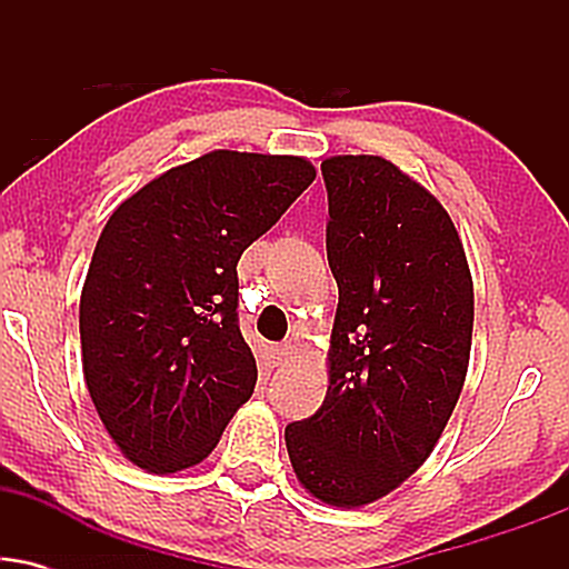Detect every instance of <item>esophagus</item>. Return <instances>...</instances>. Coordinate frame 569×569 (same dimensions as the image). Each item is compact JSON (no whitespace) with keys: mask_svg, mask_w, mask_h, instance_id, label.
I'll use <instances>...</instances> for the list:
<instances>
[{"mask_svg":"<svg viewBox=\"0 0 569 569\" xmlns=\"http://www.w3.org/2000/svg\"><path fill=\"white\" fill-rule=\"evenodd\" d=\"M289 356H291V345H276V348H272V358H276V363H283V361H289Z\"/></svg>","mask_w":569,"mask_h":569,"instance_id":"1","label":"esophagus"}]
</instances>
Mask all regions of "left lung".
Masks as SVG:
<instances>
[{"label": "left lung", "mask_w": 569, "mask_h": 569, "mask_svg": "<svg viewBox=\"0 0 569 569\" xmlns=\"http://www.w3.org/2000/svg\"><path fill=\"white\" fill-rule=\"evenodd\" d=\"M339 305L321 409L286 426L297 479L367 506L433 452L466 382L473 280L441 202L375 154L321 162Z\"/></svg>", "instance_id": "left-lung-1"}]
</instances>
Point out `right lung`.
Instances as JSON below:
<instances>
[{
    "instance_id": "right-lung-1",
    "label": "right lung",
    "mask_w": 569,
    "mask_h": 569,
    "mask_svg": "<svg viewBox=\"0 0 569 569\" xmlns=\"http://www.w3.org/2000/svg\"><path fill=\"white\" fill-rule=\"evenodd\" d=\"M312 179L302 158L219 149L109 217L80 299L82 369L103 428L139 468L198 466L251 398L238 259Z\"/></svg>"
}]
</instances>
